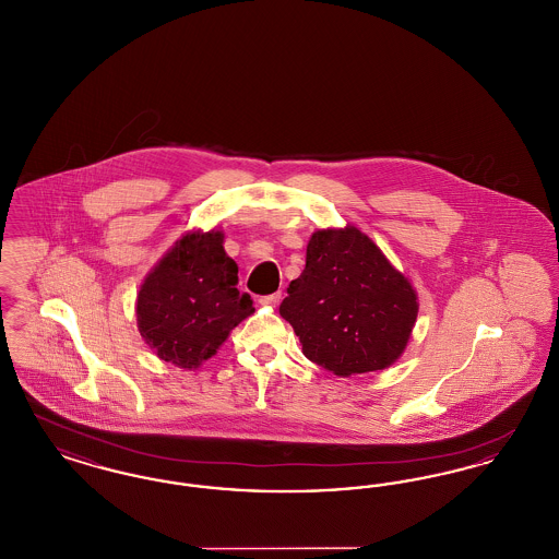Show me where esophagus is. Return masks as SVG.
I'll return each instance as SVG.
<instances>
[{
	"mask_svg": "<svg viewBox=\"0 0 559 559\" xmlns=\"http://www.w3.org/2000/svg\"><path fill=\"white\" fill-rule=\"evenodd\" d=\"M281 301V292L270 293V295H262L260 297V304L264 306H276Z\"/></svg>",
	"mask_w": 559,
	"mask_h": 559,
	"instance_id": "obj_1",
	"label": "esophagus"
}]
</instances>
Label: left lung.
Masks as SVG:
<instances>
[{"label":"left lung","instance_id":"1","mask_svg":"<svg viewBox=\"0 0 559 559\" xmlns=\"http://www.w3.org/2000/svg\"><path fill=\"white\" fill-rule=\"evenodd\" d=\"M287 293L278 312L304 354L342 377L390 367L419 310L411 283L354 226L314 233Z\"/></svg>","mask_w":559,"mask_h":559}]
</instances>
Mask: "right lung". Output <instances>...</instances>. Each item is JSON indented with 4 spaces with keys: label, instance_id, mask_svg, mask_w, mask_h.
<instances>
[{
    "label": "right lung",
    "instance_id": "right-lung-1",
    "mask_svg": "<svg viewBox=\"0 0 559 559\" xmlns=\"http://www.w3.org/2000/svg\"><path fill=\"white\" fill-rule=\"evenodd\" d=\"M222 240L215 230L190 233L140 287L138 326L165 362L199 367L255 310L251 297L237 289L239 266Z\"/></svg>",
    "mask_w": 559,
    "mask_h": 559
}]
</instances>
